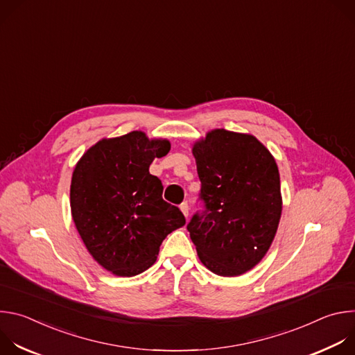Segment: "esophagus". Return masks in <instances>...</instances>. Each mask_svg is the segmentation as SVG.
Wrapping results in <instances>:
<instances>
[{
	"mask_svg": "<svg viewBox=\"0 0 355 355\" xmlns=\"http://www.w3.org/2000/svg\"><path fill=\"white\" fill-rule=\"evenodd\" d=\"M180 209H181L182 215H184L185 218H188V215H189V207H188V202H182V204L180 205Z\"/></svg>",
	"mask_w": 355,
	"mask_h": 355,
	"instance_id": "1",
	"label": "esophagus"
}]
</instances>
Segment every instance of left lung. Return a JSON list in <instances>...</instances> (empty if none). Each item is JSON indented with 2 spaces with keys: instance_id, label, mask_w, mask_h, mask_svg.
Instances as JSON below:
<instances>
[{
  "instance_id": "obj_1",
  "label": "left lung",
  "mask_w": 355,
  "mask_h": 355,
  "mask_svg": "<svg viewBox=\"0 0 355 355\" xmlns=\"http://www.w3.org/2000/svg\"><path fill=\"white\" fill-rule=\"evenodd\" d=\"M207 209L187 229L209 271L239 277L267 254L278 230L282 195L270 150L252 135L214 129L192 144Z\"/></svg>"
}]
</instances>
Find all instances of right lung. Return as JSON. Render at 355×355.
<instances>
[{"label": "right lung", "instance_id": "obj_1", "mask_svg": "<svg viewBox=\"0 0 355 355\" xmlns=\"http://www.w3.org/2000/svg\"><path fill=\"white\" fill-rule=\"evenodd\" d=\"M170 148L167 139L133 130L98 140L74 167V225L92 259L114 275L133 277L150 268L167 234L185 225L181 211L162 198V181L148 173Z\"/></svg>", "mask_w": 355, "mask_h": 355}]
</instances>
